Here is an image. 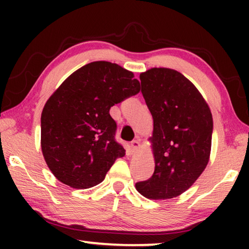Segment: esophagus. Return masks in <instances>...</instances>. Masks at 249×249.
Here are the masks:
<instances>
[{"mask_svg": "<svg viewBox=\"0 0 249 249\" xmlns=\"http://www.w3.org/2000/svg\"><path fill=\"white\" fill-rule=\"evenodd\" d=\"M130 146H132L133 150H137L141 147V142H140V141H137V140L133 141L132 142H130Z\"/></svg>", "mask_w": 249, "mask_h": 249, "instance_id": "obj_1", "label": "esophagus"}]
</instances>
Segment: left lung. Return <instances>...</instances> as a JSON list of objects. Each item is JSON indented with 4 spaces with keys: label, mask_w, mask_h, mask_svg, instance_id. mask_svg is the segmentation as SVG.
<instances>
[{
    "label": "left lung",
    "mask_w": 249,
    "mask_h": 249,
    "mask_svg": "<svg viewBox=\"0 0 249 249\" xmlns=\"http://www.w3.org/2000/svg\"><path fill=\"white\" fill-rule=\"evenodd\" d=\"M140 79L154 119L149 140L155 171L135 187L147 199H172L187 191L208 165L212 113L195 84L177 70L151 68Z\"/></svg>",
    "instance_id": "obj_1"
}]
</instances>
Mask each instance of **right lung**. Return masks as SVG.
<instances>
[{
  "mask_svg": "<svg viewBox=\"0 0 249 249\" xmlns=\"http://www.w3.org/2000/svg\"><path fill=\"white\" fill-rule=\"evenodd\" d=\"M141 91L134 73L94 61L74 71L46 102L40 119L45 161L60 182L89 189L104 180L125 149L115 141L109 108Z\"/></svg>",
  "mask_w": 249,
  "mask_h": 249,
  "instance_id": "1",
  "label": "right lung"
}]
</instances>
